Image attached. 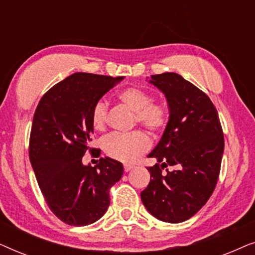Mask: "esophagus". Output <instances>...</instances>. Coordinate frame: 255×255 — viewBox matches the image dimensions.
Segmentation results:
<instances>
[{
    "mask_svg": "<svg viewBox=\"0 0 255 255\" xmlns=\"http://www.w3.org/2000/svg\"><path fill=\"white\" fill-rule=\"evenodd\" d=\"M132 168H133V166H132V165H124L125 172H128V170H131Z\"/></svg>",
    "mask_w": 255,
    "mask_h": 255,
    "instance_id": "obj_1",
    "label": "esophagus"
}]
</instances>
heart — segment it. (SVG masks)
Instances as JSON below:
<instances>
[{"instance_id": "obj_1", "label": "heart", "mask_w": 255, "mask_h": 255, "mask_svg": "<svg viewBox=\"0 0 255 255\" xmlns=\"http://www.w3.org/2000/svg\"><path fill=\"white\" fill-rule=\"evenodd\" d=\"M118 100L134 113V122L142 125L153 133L161 132L167 125L168 114L162 104L151 102L152 97L139 88H127L118 94ZM108 121L107 104L100 101L94 106L92 123L96 130H103ZM151 146L148 135L142 131L128 133L108 134L103 140L104 151L113 159L122 162H132L147 151Z\"/></svg>"}]
</instances>
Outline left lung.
I'll list each match as a JSON object with an SVG mask.
<instances>
[{"label":"left lung","mask_w":255,"mask_h":255,"mask_svg":"<svg viewBox=\"0 0 255 255\" xmlns=\"http://www.w3.org/2000/svg\"><path fill=\"white\" fill-rule=\"evenodd\" d=\"M148 82L165 95L169 117L147 155L158 163L147 168L151 181L140 193L141 202L159 221L181 223L200 211L215 189L224 152L223 130L211 100L181 75L167 72L151 75ZM167 164L176 169L162 174Z\"/></svg>","instance_id":"left-lung-1"}]
</instances>
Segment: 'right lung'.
Wrapping results in <instances>:
<instances>
[{"label":"right lung","mask_w":255,"mask_h":255,"mask_svg":"<svg viewBox=\"0 0 255 255\" xmlns=\"http://www.w3.org/2000/svg\"><path fill=\"white\" fill-rule=\"evenodd\" d=\"M122 80L74 73L52 87L34 111L31 165L48 207L68 225L99 221L109 208V189L123 175L122 162L108 156L94 167L82 163L94 133V106Z\"/></svg>","instance_id":"obj_1"}]
</instances>
